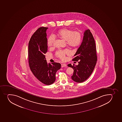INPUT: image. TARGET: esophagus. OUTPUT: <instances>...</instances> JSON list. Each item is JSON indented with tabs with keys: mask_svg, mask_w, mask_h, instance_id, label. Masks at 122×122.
Instances as JSON below:
<instances>
[{
	"mask_svg": "<svg viewBox=\"0 0 122 122\" xmlns=\"http://www.w3.org/2000/svg\"><path fill=\"white\" fill-rule=\"evenodd\" d=\"M67 66V65H66V64H61V67H66Z\"/></svg>",
	"mask_w": 122,
	"mask_h": 122,
	"instance_id": "34e87169",
	"label": "esophagus"
}]
</instances>
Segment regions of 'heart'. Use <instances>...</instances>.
Instances as JSON below:
<instances>
[{
    "instance_id": "b5f03b06",
    "label": "heart",
    "mask_w": 122,
    "mask_h": 122,
    "mask_svg": "<svg viewBox=\"0 0 122 122\" xmlns=\"http://www.w3.org/2000/svg\"><path fill=\"white\" fill-rule=\"evenodd\" d=\"M58 35L61 38L66 41V44L70 46L75 47L78 46L81 42L82 36L79 31H73V30L67 28H64L60 30L58 32ZM55 36L52 35L49 36L48 39V45L52 46L55 40ZM70 53L68 49L59 50L56 53V55L62 61L66 59V55Z\"/></svg>"
}]
</instances>
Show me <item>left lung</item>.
Instances as JSON below:
<instances>
[{
  "label": "left lung",
  "mask_w": 122,
  "mask_h": 122,
  "mask_svg": "<svg viewBox=\"0 0 122 122\" xmlns=\"http://www.w3.org/2000/svg\"><path fill=\"white\" fill-rule=\"evenodd\" d=\"M72 59L78 61V65L67 66L74 70L71 79L77 82H82L86 81L93 72L97 60L96 43L92 34L89 29L85 30L81 45L74 55Z\"/></svg>",
  "instance_id": "obj_1"
}]
</instances>
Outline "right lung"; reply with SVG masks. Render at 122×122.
<instances>
[{
  "mask_svg": "<svg viewBox=\"0 0 122 122\" xmlns=\"http://www.w3.org/2000/svg\"><path fill=\"white\" fill-rule=\"evenodd\" d=\"M47 27H40L32 36L28 44V62L34 76L46 85L53 83L56 72L61 68L59 63L48 64L45 53L48 50Z\"/></svg>",
  "mask_w": 122,
  "mask_h": 122,
  "instance_id": "1",
  "label": "right lung"
}]
</instances>
